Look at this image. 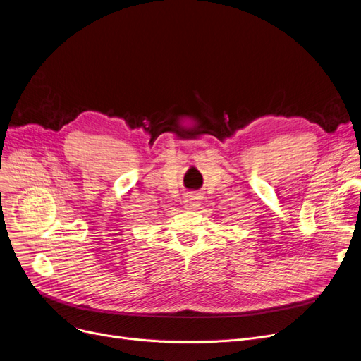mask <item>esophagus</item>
<instances>
[{
    "label": "esophagus",
    "mask_w": 361,
    "mask_h": 361,
    "mask_svg": "<svg viewBox=\"0 0 361 361\" xmlns=\"http://www.w3.org/2000/svg\"><path fill=\"white\" fill-rule=\"evenodd\" d=\"M201 198H200V195L198 194H188V195H185V198H183V207L185 209H197L198 206H200V201Z\"/></svg>",
    "instance_id": "esophagus-1"
}]
</instances>
